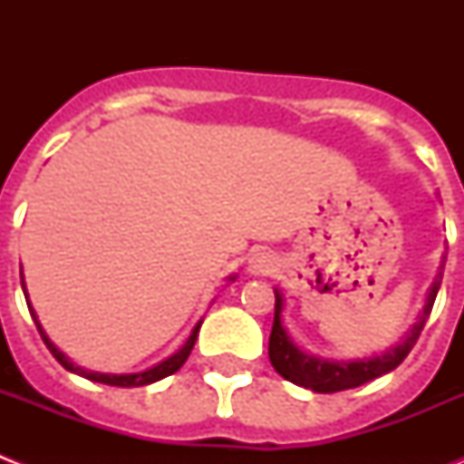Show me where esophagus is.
Instances as JSON below:
<instances>
[{
    "label": "esophagus",
    "mask_w": 464,
    "mask_h": 464,
    "mask_svg": "<svg viewBox=\"0 0 464 464\" xmlns=\"http://www.w3.org/2000/svg\"><path fill=\"white\" fill-rule=\"evenodd\" d=\"M248 274L251 276H272L278 269V257L269 251H257L248 257Z\"/></svg>",
    "instance_id": "obj_1"
}]
</instances>
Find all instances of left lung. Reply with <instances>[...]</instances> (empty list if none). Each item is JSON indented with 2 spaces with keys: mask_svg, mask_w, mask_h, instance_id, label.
I'll return each instance as SVG.
<instances>
[{
  "mask_svg": "<svg viewBox=\"0 0 464 464\" xmlns=\"http://www.w3.org/2000/svg\"><path fill=\"white\" fill-rule=\"evenodd\" d=\"M444 265L446 256H441L440 272H437L432 285L428 288L423 311H420V315H418V321L413 323L411 330L404 334V339L400 343L391 346L381 355H370V358L332 360L321 358V355H314L309 351H304V348H299L295 343V339L288 334L285 325H283V304H285L283 302V293L278 288H274L276 306H274V325L272 334H269V360H272V367L285 381H290L295 385H302V388L314 392L348 391V388H358V385L367 383V381H374L379 376L388 374V372L395 370L401 360L407 358L413 343L420 337L425 321H428L430 311H432L434 299H437V293H440Z\"/></svg>",
  "mask_w": 464,
  "mask_h": 464,
  "instance_id": "1",
  "label": "left lung"
}]
</instances>
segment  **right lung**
<instances>
[{
	"instance_id": "right-lung-1",
	"label": "right lung",
	"mask_w": 464,
	"mask_h": 464,
	"mask_svg": "<svg viewBox=\"0 0 464 464\" xmlns=\"http://www.w3.org/2000/svg\"><path fill=\"white\" fill-rule=\"evenodd\" d=\"M237 276H227V281L232 283ZM20 285H23V293H24V299H27V306H30V314L32 318H34L36 323V330H39L41 339H44V343L48 346V351L53 353V358L57 360V362L63 364L64 370L67 372H73V374L83 376V379H90V381H97V383H106V385H118V388H139V385H149V383H155V381L165 379V376L174 374V372H179L183 367V362L188 360V355H190L192 346H195L197 342V332H199V327H202V321L197 323L195 327H192L190 337H188V342L183 343L179 351H176L174 355H169L167 360H162V362L153 364V367H149V370L143 372H134V374H102V372H90V370H83V367H79V364H73L72 358H67V355L60 351V348L55 346V343L51 342V337L46 334V330L41 327L39 323V315H36L34 306H32L30 302V295H27V288H24V274L23 269H20Z\"/></svg>"
}]
</instances>
